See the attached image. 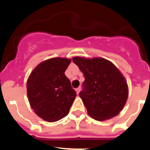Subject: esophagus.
Here are the masks:
<instances>
[{
    "label": "esophagus",
    "mask_w": 150,
    "mask_h": 150,
    "mask_svg": "<svg viewBox=\"0 0 150 150\" xmlns=\"http://www.w3.org/2000/svg\"><path fill=\"white\" fill-rule=\"evenodd\" d=\"M80 89H81L80 87H77V89H75V91H76V92H77V94H79V92H80Z\"/></svg>",
    "instance_id": "34e87169"
}]
</instances>
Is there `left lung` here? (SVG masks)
I'll return each mask as SVG.
<instances>
[{
	"mask_svg": "<svg viewBox=\"0 0 150 150\" xmlns=\"http://www.w3.org/2000/svg\"><path fill=\"white\" fill-rule=\"evenodd\" d=\"M73 61L85 77L79 96L89 116L105 120L118 115L128 95L127 82L118 68L101 58L75 57Z\"/></svg>",
	"mask_w": 150,
	"mask_h": 150,
	"instance_id": "1",
	"label": "left lung"
}]
</instances>
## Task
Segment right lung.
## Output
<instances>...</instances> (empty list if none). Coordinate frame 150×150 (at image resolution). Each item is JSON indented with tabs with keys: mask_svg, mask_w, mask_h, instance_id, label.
<instances>
[{
	"mask_svg": "<svg viewBox=\"0 0 150 150\" xmlns=\"http://www.w3.org/2000/svg\"><path fill=\"white\" fill-rule=\"evenodd\" d=\"M71 60L54 58L38 65L30 74L27 91L31 107L42 119L61 120L68 114L77 96L65 71Z\"/></svg>",
	"mask_w": 150,
	"mask_h": 150,
	"instance_id": "add662e5",
	"label": "right lung"
}]
</instances>
